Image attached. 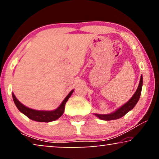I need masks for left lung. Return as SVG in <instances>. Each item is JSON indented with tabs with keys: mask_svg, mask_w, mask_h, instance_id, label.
<instances>
[{
	"mask_svg": "<svg viewBox=\"0 0 159 159\" xmlns=\"http://www.w3.org/2000/svg\"><path fill=\"white\" fill-rule=\"evenodd\" d=\"M143 87V76L141 75L140 82H139V85L138 89L134 93V94L132 95V97L128 101L127 103L124 104L119 107V108L115 111L110 113L108 114H93L95 116H96L98 118H99L101 120L105 121H110V120H115V119H118L131 111L138 103L139 99H140L141 91H142Z\"/></svg>",
	"mask_w": 159,
	"mask_h": 159,
	"instance_id": "8db88e82",
	"label": "left lung"
}]
</instances>
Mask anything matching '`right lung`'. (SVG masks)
<instances>
[{
  "label": "right lung",
  "instance_id": "add662e5",
  "mask_svg": "<svg viewBox=\"0 0 159 159\" xmlns=\"http://www.w3.org/2000/svg\"><path fill=\"white\" fill-rule=\"evenodd\" d=\"M73 92L74 90H71L70 93L67 95V96L62 101V103L60 104V106L53 111L32 109V108L27 107V106L23 105L21 102H19L14 95V93H12V97L15 105L19 110V111L25 114V116H27L28 118L33 121H39V122H50V121L56 120V119H58L59 117L62 116L64 111L65 104H66Z\"/></svg>",
  "mask_w": 159,
  "mask_h": 159
}]
</instances>
